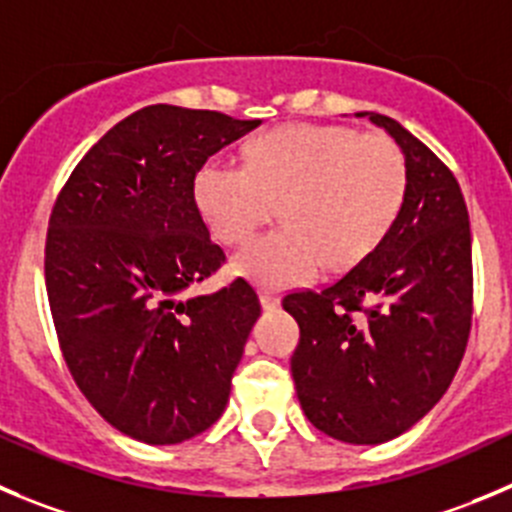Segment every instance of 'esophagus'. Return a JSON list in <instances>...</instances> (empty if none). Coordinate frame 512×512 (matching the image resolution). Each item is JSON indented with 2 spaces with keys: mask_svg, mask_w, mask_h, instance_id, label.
<instances>
[{
  "mask_svg": "<svg viewBox=\"0 0 512 512\" xmlns=\"http://www.w3.org/2000/svg\"><path fill=\"white\" fill-rule=\"evenodd\" d=\"M260 303L265 310H272V308H278L280 298L275 293H270V290H260Z\"/></svg>",
  "mask_w": 512,
  "mask_h": 512,
  "instance_id": "1",
  "label": "esophagus"
}]
</instances>
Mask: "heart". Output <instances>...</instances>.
I'll use <instances>...</instances> for the list:
<instances>
[{"instance_id":"obj_1","label":"heart","mask_w":512,"mask_h":512,"mask_svg":"<svg viewBox=\"0 0 512 512\" xmlns=\"http://www.w3.org/2000/svg\"><path fill=\"white\" fill-rule=\"evenodd\" d=\"M407 197V161L384 133L288 123L252 138L242 169L207 164L194 199L214 237L242 245L278 207L280 229L234 257V275L262 288L308 283L348 270L394 227Z\"/></svg>"}]
</instances>
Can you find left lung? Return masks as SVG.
<instances>
[{
	"label": "left lung",
	"mask_w": 512,
	"mask_h": 512,
	"mask_svg": "<svg viewBox=\"0 0 512 512\" xmlns=\"http://www.w3.org/2000/svg\"><path fill=\"white\" fill-rule=\"evenodd\" d=\"M369 118L407 161L399 217L331 285L283 298L300 326L290 358L300 407L315 429L348 444L389 442L419 422L455 379L472 326V240L460 184L401 123Z\"/></svg>",
	"instance_id": "left-lung-1"
}]
</instances>
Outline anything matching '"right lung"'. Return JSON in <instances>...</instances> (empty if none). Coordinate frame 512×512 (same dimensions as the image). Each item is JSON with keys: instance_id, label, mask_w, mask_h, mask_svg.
<instances>
[{"instance_id": "1", "label": "right lung", "mask_w": 512, "mask_h": 512, "mask_svg": "<svg viewBox=\"0 0 512 512\" xmlns=\"http://www.w3.org/2000/svg\"><path fill=\"white\" fill-rule=\"evenodd\" d=\"M260 123L146 105L90 148L55 199L45 285L62 358L95 412L138 442L197 437L227 407L260 300L242 278L181 300L227 260L194 179Z\"/></svg>"}]
</instances>
